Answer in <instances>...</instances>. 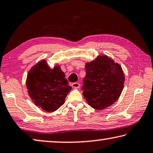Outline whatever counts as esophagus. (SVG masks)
<instances>
[{
	"instance_id": "esophagus-1",
	"label": "esophagus",
	"mask_w": 153,
	"mask_h": 153,
	"mask_svg": "<svg viewBox=\"0 0 153 153\" xmlns=\"http://www.w3.org/2000/svg\"><path fill=\"white\" fill-rule=\"evenodd\" d=\"M72 87L73 88H79L80 84L79 83H72Z\"/></svg>"
}]
</instances>
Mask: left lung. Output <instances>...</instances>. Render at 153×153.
<instances>
[{"label":"left lung","mask_w":153,"mask_h":153,"mask_svg":"<svg viewBox=\"0 0 153 153\" xmlns=\"http://www.w3.org/2000/svg\"><path fill=\"white\" fill-rule=\"evenodd\" d=\"M83 95L88 105L97 110L111 106L124 88V74L120 65L105 55L85 63Z\"/></svg>","instance_id":"obj_1"}]
</instances>
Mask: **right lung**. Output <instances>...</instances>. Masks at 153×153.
<instances>
[{
    "mask_svg": "<svg viewBox=\"0 0 153 153\" xmlns=\"http://www.w3.org/2000/svg\"><path fill=\"white\" fill-rule=\"evenodd\" d=\"M26 85L33 102L47 112L55 111L63 105L72 90L60 65L57 64L51 68L45 59L30 69Z\"/></svg>",
    "mask_w": 153,
    "mask_h": 153,
    "instance_id": "add662e5",
    "label": "right lung"
}]
</instances>
